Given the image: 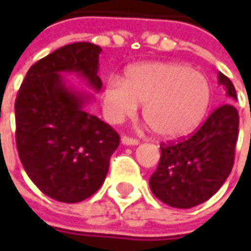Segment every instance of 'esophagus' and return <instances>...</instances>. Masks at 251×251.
I'll list each match as a JSON object with an SVG mask.
<instances>
[{
	"mask_svg": "<svg viewBox=\"0 0 251 251\" xmlns=\"http://www.w3.org/2000/svg\"><path fill=\"white\" fill-rule=\"evenodd\" d=\"M121 142H123L124 145H138V144H140V141L138 140L131 138V137H127V135L121 137Z\"/></svg>",
	"mask_w": 251,
	"mask_h": 251,
	"instance_id": "34e87169",
	"label": "esophagus"
}]
</instances>
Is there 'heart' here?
I'll use <instances>...</instances> for the list:
<instances>
[{
	"label": "heart",
	"instance_id": "b5f03b06",
	"mask_svg": "<svg viewBox=\"0 0 251 251\" xmlns=\"http://www.w3.org/2000/svg\"><path fill=\"white\" fill-rule=\"evenodd\" d=\"M211 100L204 74L177 63L130 67L123 82L107 81L101 92L103 114L113 124L132 117L138 104L152 131L163 140L183 138L198 127Z\"/></svg>",
	"mask_w": 251,
	"mask_h": 251
}]
</instances>
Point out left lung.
<instances>
[{
    "instance_id": "1",
    "label": "left lung",
    "mask_w": 251,
    "mask_h": 251,
    "mask_svg": "<svg viewBox=\"0 0 251 251\" xmlns=\"http://www.w3.org/2000/svg\"><path fill=\"white\" fill-rule=\"evenodd\" d=\"M219 83L236 100L232 81L222 73ZM239 114L230 103L211 113L191 137L160 145L158 169L150 178L153 196L175 208H191L212 197L227 176L235 160Z\"/></svg>"
}]
</instances>
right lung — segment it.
I'll list each match as a JSON object with an SVG mask.
<instances>
[{
    "instance_id": "add662e5",
    "label": "right lung",
    "mask_w": 251,
    "mask_h": 251,
    "mask_svg": "<svg viewBox=\"0 0 251 251\" xmlns=\"http://www.w3.org/2000/svg\"><path fill=\"white\" fill-rule=\"evenodd\" d=\"M100 51L81 42L46 55L29 68L15 100L19 159L39 190L61 202L95 194L120 144L109 124L85 110L91 96L68 86L63 76L76 74L99 92Z\"/></svg>"
}]
</instances>
